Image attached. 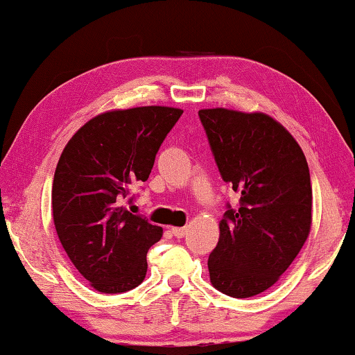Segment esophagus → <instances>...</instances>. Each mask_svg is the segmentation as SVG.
Segmentation results:
<instances>
[{"label": "esophagus", "mask_w": 355, "mask_h": 355, "mask_svg": "<svg viewBox=\"0 0 355 355\" xmlns=\"http://www.w3.org/2000/svg\"><path fill=\"white\" fill-rule=\"evenodd\" d=\"M187 227H172V230H170V232H172L175 237H183L187 234Z\"/></svg>", "instance_id": "obj_1"}]
</instances>
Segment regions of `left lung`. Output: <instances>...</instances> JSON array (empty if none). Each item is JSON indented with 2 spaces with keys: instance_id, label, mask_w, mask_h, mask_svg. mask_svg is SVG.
<instances>
[{
  "instance_id": "8db88e82",
  "label": "left lung",
  "mask_w": 355,
  "mask_h": 355,
  "mask_svg": "<svg viewBox=\"0 0 355 355\" xmlns=\"http://www.w3.org/2000/svg\"><path fill=\"white\" fill-rule=\"evenodd\" d=\"M198 116L223 180L239 193L227 206L219 241L209 254V280L234 298L277 284L311 230V180L293 136L263 113L213 107Z\"/></svg>"
}]
</instances>
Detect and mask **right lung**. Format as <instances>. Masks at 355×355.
<instances>
[{
	"label": "right lung",
	"instance_id": "obj_1",
	"mask_svg": "<svg viewBox=\"0 0 355 355\" xmlns=\"http://www.w3.org/2000/svg\"><path fill=\"white\" fill-rule=\"evenodd\" d=\"M183 111L139 106L106 111L83 124L58 159L53 224L75 268L101 293L142 284L147 250L162 227L129 213L124 198L146 182L164 139Z\"/></svg>",
	"mask_w": 355,
	"mask_h": 355
}]
</instances>
